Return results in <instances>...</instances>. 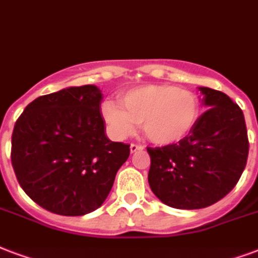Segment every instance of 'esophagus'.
<instances>
[{
  "label": "esophagus",
  "mask_w": 258,
  "mask_h": 258,
  "mask_svg": "<svg viewBox=\"0 0 258 258\" xmlns=\"http://www.w3.org/2000/svg\"><path fill=\"white\" fill-rule=\"evenodd\" d=\"M143 149H145V146H142V145H135V143H131V146H130V151L131 153H137V151L143 150Z\"/></svg>",
  "instance_id": "esophagus-1"
}]
</instances>
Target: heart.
Instances as JSON below:
<instances>
[{"mask_svg":"<svg viewBox=\"0 0 258 258\" xmlns=\"http://www.w3.org/2000/svg\"><path fill=\"white\" fill-rule=\"evenodd\" d=\"M120 105L105 101L101 115L112 134L128 137L138 123L143 134L155 145H173L188 137L198 123L200 104L198 96L173 85H145L127 90Z\"/></svg>","mask_w":258,"mask_h":258,"instance_id":"b5f03b06","label":"heart"}]
</instances>
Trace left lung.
<instances>
[{
    "label": "left lung",
    "instance_id": "left-lung-1",
    "mask_svg": "<svg viewBox=\"0 0 258 258\" xmlns=\"http://www.w3.org/2000/svg\"><path fill=\"white\" fill-rule=\"evenodd\" d=\"M208 108L188 137L164 147H147L149 184L164 204L198 210L225 198L238 182L249 154L242 109L219 90L199 88Z\"/></svg>",
    "mask_w": 258,
    "mask_h": 258
}]
</instances>
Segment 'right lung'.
Here are the masks:
<instances>
[{"label": "right lung", "instance_id": "1", "mask_svg": "<svg viewBox=\"0 0 258 258\" xmlns=\"http://www.w3.org/2000/svg\"><path fill=\"white\" fill-rule=\"evenodd\" d=\"M94 85L40 96L25 107L12 134V165L20 186L44 210L78 216L97 210L130 155L112 142Z\"/></svg>", "mask_w": 258, "mask_h": 258}]
</instances>
